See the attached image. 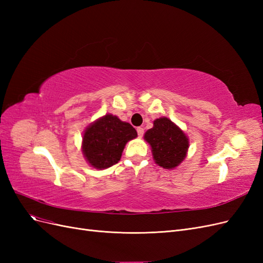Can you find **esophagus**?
I'll list each match as a JSON object with an SVG mask.
<instances>
[{"instance_id": "34e87169", "label": "esophagus", "mask_w": 263, "mask_h": 263, "mask_svg": "<svg viewBox=\"0 0 263 263\" xmlns=\"http://www.w3.org/2000/svg\"><path fill=\"white\" fill-rule=\"evenodd\" d=\"M137 134L139 137H141L142 135H144V128H142V127H137Z\"/></svg>"}]
</instances>
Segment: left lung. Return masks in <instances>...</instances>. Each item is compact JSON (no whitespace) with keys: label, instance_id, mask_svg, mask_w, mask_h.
Masks as SVG:
<instances>
[{"label":"left lung","instance_id":"1","mask_svg":"<svg viewBox=\"0 0 263 263\" xmlns=\"http://www.w3.org/2000/svg\"><path fill=\"white\" fill-rule=\"evenodd\" d=\"M144 138L151 147L156 163L164 169H174L186 157V135L169 118H157L154 127L146 132Z\"/></svg>","mask_w":263,"mask_h":263}]
</instances>
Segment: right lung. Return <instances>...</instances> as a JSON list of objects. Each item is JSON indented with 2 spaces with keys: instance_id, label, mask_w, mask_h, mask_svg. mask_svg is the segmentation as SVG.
<instances>
[{
  "instance_id": "obj_1",
  "label": "right lung",
  "mask_w": 263,
  "mask_h": 263,
  "mask_svg": "<svg viewBox=\"0 0 263 263\" xmlns=\"http://www.w3.org/2000/svg\"><path fill=\"white\" fill-rule=\"evenodd\" d=\"M136 137L137 132L130 124L106 114L85 129L82 153L93 168L106 169L121 160L125 145Z\"/></svg>"
}]
</instances>
